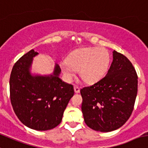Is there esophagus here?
<instances>
[{
	"mask_svg": "<svg viewBox=\"0 0 148 148\" xmlns=\"http://www.w3.org/2000/svg\"><path fill=\"white\" fill-rule=\"evenodd\" d=\"M74 92H75L76 93H79L80 92L79 87L77 85H74Z\"/></svg>",
	"mask_w": 148,
	"mask_h": 148,
	"instance_id": "esophagus-1",
	"label": "esophagus"
}]
</instances>
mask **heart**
I'll return each mask as SVG.
<instances>
[{
	"label": "heart",
	"mask_w": 148,
	"mask_h": 148,
	"mask_svg": "<svg viewBox=\"0 0 148 148\" xmlns=\"http://www.w3.org/2000/svg\"><path fill=\"white\" fill-rule=\"evenodd\" d=\"M110 64V55L103 48H82L72 51L67 61L61 63V68L64 77L70 81L76 71H79L83 81L92 83L105 75Z\"/></svg>",
	"instance_id": "obj_1"
}]
</instances>
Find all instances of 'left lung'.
<instances>
[{"instance_id":"1","label":"left lung","mask_w":148,"mask_h":148,"mask_svg":"<svg viewBox=\"0 0 148 148\" xmlns=\"http://www.w3.org/2000/svg\"><path fill=\"white\" fill-rule=\"evenodd\" d=\"M137 74L130 60L113 51L107 74L80 90L84 122L92 130L108 132L122 127L134 109L137 94Z\"/></svg>"}]
</instances>
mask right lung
<instances>
[{"instance_id": "right-lung-1", "label": "right lung", "mask_w": 148, "mask_h": 148, "mask_svg": "<svg viewBox=\"0 0 148 148\" xmlns=\"http://www.w3.org/2000/svg\"><path fill=\"white\" fill-rule=\"evenodd\" d=\"M38 54L31 50L15 63L10 76V98L22 124L32 130L45 131L61 123L74 90L73 85L59 78L61 70L57 64L53 74L32 75V58Z\"/></svg>"}]
</instances>
